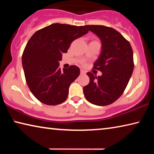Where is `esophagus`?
I'll return each mask as SVG.
<instances>
[{"mask_svg": "<svg viewBox=\"0 0 154 154\" xmlns=\"http://www.w3.org/2000/svg\"><path fill=\"white\" fill-rule=\"evenodd\" d=\"M85 71H84V70L81 69V74H85Z\"/></svg>", "mask_w": 154, "mask_h": 154, "instance_id": "esophagus-1", "label": "esophagus"}]
</instances>
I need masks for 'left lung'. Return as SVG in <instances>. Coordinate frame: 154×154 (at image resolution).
Returning a JSON list of instances; mask_svg holds the SVG:
<instances>
[{"label": "left lung", "instance_id": "left-lung-1", "mask_svg": "<svg viewBox=\"0 0 154 154\" xmlns=\"http://www.w3.org/2000/svg\"><path fill=\"white\" fill-rule=\"evenodd\" d=\"M102 43V51L93 66L103 72L101 76L87 72L89 84L83 87L88 101L106 106L114 103L124 93L134 70L133 51L128 41L113 28L101 25H86Z\"/></svg>", "mask_w": 154, "mask_h": 154}]
</instances>
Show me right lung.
<instances>
[{
	"label": "right lung",
	"mask_w": 154,
	"mask_h": 154,
	"mask_svg": "<svg viewBox=\"0 0 154 154\" xmlns=\"http://www.w3.org/2000/svg\"><path fill=\"white\" fill-rule=\"evenodd\" d=\"M88 32L85 26L52 24L36 31L22 54V65L31 92L43 104L57 105L67 98L70 85L79 77V68H59L62 54L71 43Z\"/></svg>",
	"instance_id": "add662e5"
}]
</instances>
